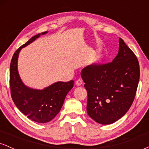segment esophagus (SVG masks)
<instances>
[{
  "label": "esophagus",
  "mask_w": 149,
  "mask_h": 149,
  "mask_svg": "<svg viewBox=\"0 0 149 149\" xmlns=\"http://www.w3.org/2000/svg\"><path fill=\"white\" fill-rule=\"evenodd\" d=\"M82 84H83V80H82V79H78L76 81V85L77 86H80Z\"/></svg>",
  "instance_id": "34e87169"
}]
</instances>
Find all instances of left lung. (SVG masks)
<instances>
[{
  "mask_svg": "<svg viewBox=\"0 0 149 149\" xmlns=\"http://www.w3.org/2000/svg\"><path fill=\"white\" fill-rule=\"evenodd\" d=\"M139 76L137 58L120 38L118 53L112 62L90 65L81 71L89 116L102 125L121 118L134 101Z\"/></svg>",
  "mask_w": 149,
  "mask_h": 149,
  "instance_id": "obj_1",
  "label": "left lung"
}]
</instances>
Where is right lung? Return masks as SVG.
I'll return each mask as SVG.
<instances>
[{"mask_svg": "<svg viewBox=\"0 0 149 149\" xmlns=\"http://www.w3.org/2000/svg\"><path fill=\"white\" fill-rule=\"evenodd\" d=\"M42 32L34 36L22 45L13 54L10 68V84L11 96L19 110L30 120L36 123L49 122L60 111L65 97L73 87V80L59 81L42 90L31 88L24 84L17 69L19 52L36 39L47 33Z\"/></svg>", "mask_w": 149, "mask_h": 149, "instance_id": "obj_1", "label": "right lung"}]
</instances>
